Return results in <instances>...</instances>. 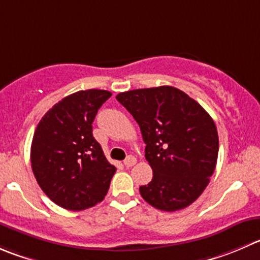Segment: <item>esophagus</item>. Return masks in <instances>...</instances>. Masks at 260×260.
I'll return each mask as SVG.
<instances>
[{
	"mask_svg": "<svg viewBox=\"0 0 260 260\" xmlns=\"http://www.w3.org/2000/svg\"><path fill=\"white\" fill-rule=\"evenodd\" d=\"M136 162H137V160H136L135 156H128V157L124 160V166H127V168H131V166L135 165Z\"/></svg>",
	"mask_w": 260,
	"mask_h": 260,
	"instance_id": "esophagus-1",
	"label": "esophagus"
}]
</instances>
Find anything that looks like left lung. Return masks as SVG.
Wrapping results in <instances>:
<instances>
[{"instance_id": "left-lung-1", "label": "left lung", "mask_w": 260, "mask_h": 260, "mask_svg": "<svg viewBox=\"0 0 260 260\" xmlns=\"http://www.w3.org/2000/svg\"><path fill=\"white\" fill-rule=\"evenodd\" d=\"M117 100L140 125L153 171L152 180L140 186L142 198L168 212L188 207L208 185L217 162L218 135L211 115L173 86L131 90Z\"/></svg>"}]
</instances>
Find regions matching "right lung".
<instances>
[{"instance_id":"1","label":"right lung","mask_w":260,"mask_h":260,"mask_svg":"<svg viewBox=\"0 0 260 260\" xmlns=\"http://www.w3.org/2000/svg\"><path fill=\"white\" fill-rule=\"evenodd\" d=\"M110 96L107 90L77 91L58 102L37 125L30 150L32 173L59 207L82 211L107 196L117 169L92 136V122Z\"/></svg>"}]
</instances>
